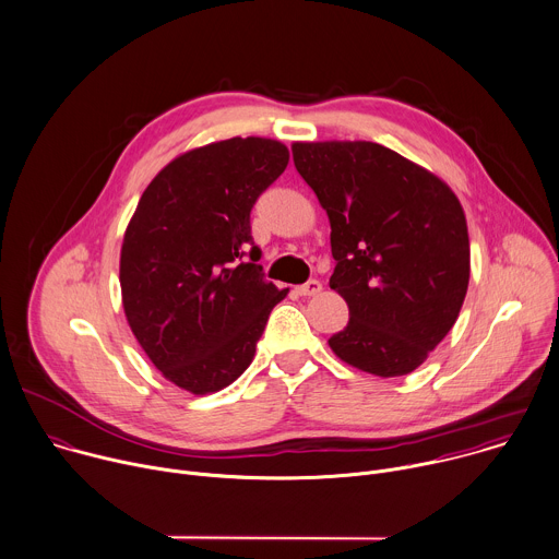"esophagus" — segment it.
Here are the masks:
<instances>
[{"mask_svg":"<svg viewBox=\"0 0 559 559\" xmlns=\"http://www.w3.org/2000/svg\"><path fill=\"white\" fill-rule=\"evenodd\" d=\"M295 293H297V295H301V297H312V295L321 293V282H319V280H308L306 284L297 286V288H295Z\"/></svg>","mask_w":559,"mask_h":559,"instance_id":"obj_1","label":"esophagus"}]
</instances>
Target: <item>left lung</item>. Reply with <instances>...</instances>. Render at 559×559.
Instances as JSON below:
<instances>
[{"instance_id": "obj_1", "label": "left lung", "mask_w": 559, "mask_h": 559, "mask_svg": "<svg viewBox=\"0 0 559 559\" xmlns=\"http://www.w3.org/2000/svg\"><path fill=\"white\" fill-rule=\"evenodd\" d=\"M293 162L330 218V288L349 308L330 336L347 365L380 378L417 369L454 325L469 282L459 199L373 142H297Z\"/></svg>"}]
</instances>
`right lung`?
<instances>
[{
	"mask_svg": "<svg viewBox=\"0 0 559 559\" xmlns=\"http://www.w3.org/2000/svg\"><path fill=\"white\" fill-rule=\"evenodd\" d=\"M288 148L231 138L170 162L144 190L120 255L129 325L153 365L205 395L253 360L288 290L264 280L251 210L286 170Z\"/></svg>",
	"mask_w": 559,
	"mask_h": 559,
	"instance_id": "right-lung-1",
	"label": "right lung"
}]
</instances>
